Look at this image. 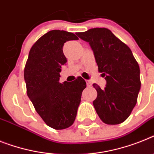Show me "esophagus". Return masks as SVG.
I'll use <instances>...</instances> for the list:
<instances>
[{
    "label": "esophagus",
    "mask_w": 154,
    "mask_h": 154,
    "mask_svg": "<svg viewBox=\"0 0 154 154\" xmlns=\"http://www.w3.org/2000/svg\"><path fill=\"white\" fill-rule=\"evenodd\" d=\"M86 85H87L88 87H91V85H92V84H91V82L89 81V80H87V81H86Z\"/></svg>",
    "instance_id": "obj_1"
}]
</instances>
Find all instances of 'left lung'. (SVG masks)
Segmentation results:
<instances>
[{
  "label": "left lung",
  "mask_w": 154,
  "mask_h": 154,
  "mask_svg": "<svg viewBox=\"0 0 154 154\" xmlns=\"http://www.w3.org/2000/svg\"><path fill=\"white\" fill-rule=\"evenodd\" d=\"M77 35L89 43L99 71L105 77L103 89L93 84V101L99 118L107 125H118L131 114L140 91V69L131 49L106 28H94Z\"/></svg>",
  "instance_id": "left-lung-1"
}]
</instances>
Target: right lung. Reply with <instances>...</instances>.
Here are the masks:
<instances>
[{
	"instance_id": "obj_1",
	"label": "right lung",
	"mask_w": 154,
	"mask_h": 154,
	"mask_svg": "<svg viewBox=\"0 0 154 154\" xmlns=\"http://www.w3.org/2000/svg\"><path fill=\"white\" fill-rule=\"evenodd\" d=\"M72 40H78L73 33L59 29L48 32L31 48L24 69L27 95L43 121L56 130L73 125L86 88L81 77L59 83V73L66 63L63 45Z\"/></svg>"
}]
</instances>
